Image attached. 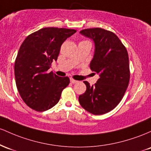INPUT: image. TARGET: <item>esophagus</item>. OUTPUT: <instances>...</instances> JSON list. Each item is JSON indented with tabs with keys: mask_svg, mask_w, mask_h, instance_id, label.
Here are the masks:
<instances>
[{
	"mask_svg": "<svg viewBox=\"0 0 151 151\" xmlns=\"http://www.w3.org/2000/svg\"><path fill=\"white\" fill-rule=\"evenodd\" d=\"M70 83H77L78 81H76V80H74L73 78H71L70 79Z\"/></svg>",
	"mask_w": 151,
	"mask_h": 151,
	"instance_id": "34e87169",
	"label": "esophagus"
}]
</instances>
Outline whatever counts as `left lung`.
<instances>
[{
    "instance_id": "8db88e82",
    "label": "left lung",
    "mask_w": 151,
    "mask_h": 151,
    "mask_svg": "<svg viewBox=\"0 0 151 151\" xmlns=\"http://www.w3.org/2000/svg\"><path fill=\"white\" fill-rule=\"evenodd\" d=\"M80 33L95 42V54L90 68L100 78L92 86L84 81L86 91L79 96V102L88 112L105 114L121 102L129 84L128 51L118 37L109 30L95 28Z\"/></svg>"
}]
</instances>
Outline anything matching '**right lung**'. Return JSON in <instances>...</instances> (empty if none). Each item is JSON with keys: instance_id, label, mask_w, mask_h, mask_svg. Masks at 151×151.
<instances>
[{"instance_id": "right-lung-1", "label": "right lung", "mask_w": 151, "mask_h": 151, "mask_svg": "<svg viewBox=\"0 0 151 151\" xmlns=\"http://www.w3.org/2000/svg\"><path fill=\"white\" fill-rule=\"evenodd\" d=\"M76 32L44 28L28 35L21 44L15 60V78L18 93L28 107L43 112L58 103L70 79L48 70L57 60L63 43Z\"/></svg>"}]
</instances>
